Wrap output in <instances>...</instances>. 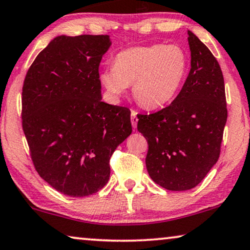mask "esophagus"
I'll list each match as a JSON object with an SVG mask.
<instances>
[{
    "label": "esophagus",
    "mask_w": 250,
    "mask_h": 250,
    "mask_svg": "<svg viewBox=\"0 0 250 250\" xmlns=\"http://www.w3.org/2000/svg\"><path fill=\"white\" fill-rule=\"evenodd\" d=\"M137 124H138V117H137V112L135 110L131 111V125L133 128H137Z\"/></svg>",
    "instance_id": "1"
}]
</instances>
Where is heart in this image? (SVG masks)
<instances>
[{"label":"heart","instance_id":"heart-1","mask_svg":"<svg viewBox=\"0 0 250 250\" xmlns=\"http://www.w3.org/2000/svg\"><path fill=\"white\" fill-rule=\"evenodd\" d=\"M188 55L176 44L136 46L114 56L113 68L100 74V81L114 99L132 85V94L141 106L159 109L182 88L188 74Z\"/></svg>","mask_w":250,"mask_h":250}]
</instances>
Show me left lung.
Returning <instances> with one entry per match:
<instances>
[{"label": "left lung", "mask_w": 250, "mask_h": 250, "mask_svg": "<svg viewBox=\"0 0 250 250\" xmlns=\"http://www.w3.org/2000/svg\"><path fill=\"white\" fill-rule=\"evenodd\" d=\"M188 33L191 70L181 92L158 112L138 114L137 129L148 143L149 176L169 191H188L207 176L220 156L228 117L220 65Z\"/></svg>", "instance_id": "1"}]
</instances>
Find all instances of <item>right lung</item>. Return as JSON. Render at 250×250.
<instances>
[{
    "label": "right lung",
    "instance_id": "obj_1",
    "mask_svg": "<svg viewBox=\"0 0 250 250\" xmlns=\"http://www.w3.org/2000/svg\"><path fill=\"white\" fill-rule=\"evenodd\" d=\"M109 36H58L30 66L22 87V128L40 177L83 197L110 177L113 151L132 132L130 110L102 102L99 66Z\"/></svg>",
    "mask_w": 250,
    "mask_h": 250
}]
</instances>
